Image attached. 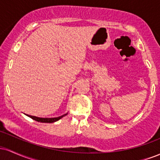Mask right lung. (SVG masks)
Segmentation results:
<instances>
[{"instance_id":"1","label":"right lung","mask_w":160,"mask_h":160,"mask_svg":"<svg viewBox=\"0 0 160 160\" xmlns=\"http://www.w3.org/2000/svg\"><path fill=\"white\" fill-rule=\"evenodd\" d=\"M67 114H68V113H65V114L60 116V117H54V118H41V117H34V116H31V115H28V114H25V115H27L28 117H29L30 118L33 119V120L38 121V122H49V123H51V122H56V121L59 120L60 119L62 118L63 117H65V116H66Z\"/></svg>"}]
</instances>
